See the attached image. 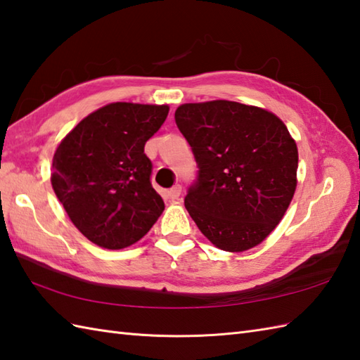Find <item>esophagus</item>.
<instances>
[{"instance_id": "obj_1", "label": "esophagus", "mask_w": 360, "mask_h": 360, "mask_svg": "<svg viewBox=\"0 0 360 360\" xmlns=\"http://www.w3.org/2000/svg\"><path fill=\"white\" fill-rule=\"evenodd\" d=\"M179 195H181V186H174L167 192V196L170 198V200H178Z\"/></svg>"}]
</instances>
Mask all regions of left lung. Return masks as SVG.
Wrapping results in <instances>:
<instances>
[{
	"instance_id": "8db88e82",
	"label": "left lung",
	"mask_w": 360,
	"mask_h": 360,
	"mask_svg": "<svg viewBox=\"0 0 360 360\" xmlns=\"http://www.w3.org/2000/svg\"><path fill=\"white\" fill-rule=\"evenodd\" d=\"M174 120L200 167L184 200L213 246L244 252L278 226L297 187L298 150L274 112L232 101L184 103Z\"/></svg>"
}]
</instances>
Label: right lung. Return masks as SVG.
<instances>
[{
	"mask_svg": "<svg viewBox=\"0 0 360 360\" xmlns=\"http://www.w3.org/2000/svg\"><path fill=\"white\" fill-rule=\"evenodd\" d=\"M168 110L108 103L80 120L53 153V192L72 224L97 246H131L162 215L165 204L150 182L151 160L143 147Z\"/></svg>",
	"mask_w": 360,
	"mask_h": 360,
	"instance_id": "obj_1",
	"label": "right lung"
}]
</instances>
